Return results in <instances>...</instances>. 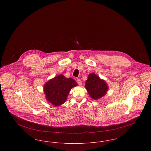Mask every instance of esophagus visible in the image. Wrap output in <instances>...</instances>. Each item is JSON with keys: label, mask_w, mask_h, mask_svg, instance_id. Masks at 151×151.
Segmentation results:
<instances>
[{"label": "esophagus", "mask_w": 151, "mask_h": 151, "mask_svg": "<svg viewBox=\"0 0 151 151\" xmlns=\"http://www.w3.org/2000/svg\"><path fill=\"white\" fill-rule=\"evenodd\" d=\"M76 81H77V83H78V84H79V86H81V84H82V82H81V80H80L79 79H77V80H76Z\"/></svg>", "instance_id": "obj_1"}]
</instances>
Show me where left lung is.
I'll return each mask as SVG.
<instances>
[{
    "mask_svg": "<svg viewBox=\"0 0 151 151\" xmlns=\"http://www.w3.org/2000/svg\"><path fill=\"white\" fill-rule=\"evenodd\" d=\"M85 88L89 96L94 100L104 97L109 89L106 81L94 73H90L85 84Z\"/></svg>",
    "mask_w": 151,
    "mask_h": 151,
    "instance_id": "8db88e82",
    "label": "left lung"
}]
</instances>
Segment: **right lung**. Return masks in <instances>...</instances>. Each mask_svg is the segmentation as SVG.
I'll list each match as a JSON object with an SVG mask.
<instances>
[{
  "mask_svg": "<svg viewBox=\"0 0 151 151\" xmlns=\"http://www.w3.org/2000/svg\"><path fill=\"white\" fill-rule=\"evenodd\" d=\"M78 86L72 78H66L63 75H59L47 81L43 86L46 99L55 106L63 104L72 88Z\"/></svg>",
  "mask_w": 151,
  "mask_h": 151,
  "instance_id": "1",
  "label": "right lung"
}]
</instances>
